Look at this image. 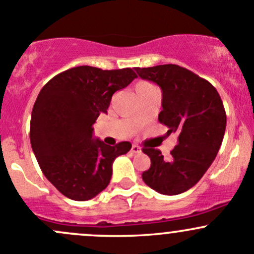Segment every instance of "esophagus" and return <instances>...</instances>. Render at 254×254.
Wrapping results in <instances>:
<instances>
[{
    "label": "esophagus",
    "mask_w": 254,
    "mask_h": 254,
    "mask_svg": "<svg viewBox=\"0 0 254 254\" xmlns=\"http://www.w3.org/2000/svg\"><path fill=\"white\" fill-rule=\"evenodd\" d=\"M131 152H132V153H138V152H141V148L138 147L137 145H132L131 146Z\"/></svg>",
    "instance_id": "34e87169"
}]
</instances>
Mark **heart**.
Returning a JSON list of instances; mask_svg holds the SVG:
<instances>
[{
    "mask_svg": "<svg viewBox=\"0 0 254 254\" xmlns=\"http://www.w3.org/2000/svg\"><path fill=\"white\" fill-rule=\"evenodd\" d=\"M138 85H152V84H149V82H141V84Z\"/></svg>",
    "mask_w": 254,
    "mask_h": 254,
    "instance_id": "1",
    "label": "heart"
}]
</instances>
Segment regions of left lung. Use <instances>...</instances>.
<instances>
[{
	"label": "left lung",
	"instance_id": "1",
	"mask_svg": "<svg viewBox=\"0 0 254 254\" xmlns=\"http://www.w3.org/2000/svg\"><path fill=\"white\" fill-rule=\"evenodd\" d=\"M138 76L159 85L163 109L158 122L178 145L165 158L157 148L143 147L151 167L142 173L146 185L162 194H179L196 185L210 167L223 142L226 113L215 87L176 64L135 68Z\"/></svg>",
	"mask_w": 254,
	"mask_h": 254
}]
</instances>
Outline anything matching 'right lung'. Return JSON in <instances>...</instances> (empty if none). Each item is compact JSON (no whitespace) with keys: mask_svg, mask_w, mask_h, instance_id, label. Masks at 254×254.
<instances>
[{"mask_svg":"<svg viewBox=\"0 0 254 254\" xmlns=\"http://www.w3.org/2000/svg\"><path fill=\"white\" fill-rule=\"evenodd\" d=\"M131 68L103 70L80 65L57 74L37 96L30 142L47 180L74 201H87L108 186L112 164L131 143L92 138V125L107 113L114 92L136 78Z\"/></svg>","mask_w":254,"mask_h":254,"instance_id":"right-lung-1","label":"right lung"}]
</instances>
